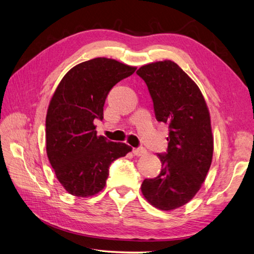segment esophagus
Returning <instances> with one entry per match:
<instances>
[{"label": "esophagus", "mask_w": 254, "mask_h": 254, "mask_svg": "<svg viewBox=\"0 0 254 254\" xmlns=\"http://www.w3.org/2000/svg\"><path fill=\"white\" fill-rule=\"evenodd\" d=\"M147 151L145 148H134L133 149V154L136 155V157H141V155L146 154Z\"/></svg>", "instance_id": "esophagus-1"}]
</instances>
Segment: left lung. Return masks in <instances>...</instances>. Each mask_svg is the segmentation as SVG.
<instances>
[{"instance_id": "obj_1", "label": "left lung", "mask_w": 254, "mask_h": 254, "mask_svg": "<svg viewBox=\"0 0 254 254\" xmlns=\"http://www.w3.org/2000/svg\"><path fill=\"white\" fill-rule=\"evenodd\" d=\"M136 74L147 84L155 118L170 127L167 153L158 154L161 173L142 181L141 193L158 209L174 210L195 196L210 168V114L197 84L175 62L149 63Z\"/></svg>"}]
</instances>
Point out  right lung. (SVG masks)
<instances>
[{
	"mask_svg": "<svg viewBox=\"0 0 254 254\" xmlns=\"http://www.w3.org/2000/svg\"><path fill=\"white\" fill-rule=\"evenodd\" d=\"M136 70L108 58L75 65L64 75L49 102L46 151L57 179L69 194L89 197L106 186L108 168L132 148L96 135L94 120L117 82Z\"/></svg>",
	"mask_w": 254,
	"mask_h": 254,
	"instance_id": "right-lung-1",
	"label": "right lung"
}]
</instances>
